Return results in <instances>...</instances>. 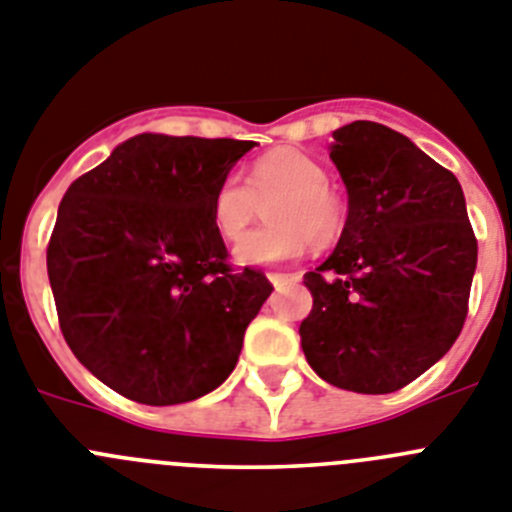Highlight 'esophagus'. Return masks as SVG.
<instances>
[{"mask_svg":"<svg viewBox=\"0 0 512 512\" xmlns=\"http://www.w3.org/2000/svg\"><path fill=\"white\" fill-rule=\"evenodd\" d=\"M267 280H270V283H273V288H285V285H293V283H298V275H283V273H267Z\"/></svg>","mask_w":512,"mask_h":512,"instance_id":"1","label":"esophagus"}]
</instances>
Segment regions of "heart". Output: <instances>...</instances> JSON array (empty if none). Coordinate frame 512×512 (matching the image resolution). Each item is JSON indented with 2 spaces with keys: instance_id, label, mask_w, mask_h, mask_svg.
I'll use <instances>...</instances> for the list:
<instances>
[{
  "instance_id": "b5f03b06",
  "label": "heart",
  "mask_w": 512,
  "mask_h": 512,
  "mask_svg": "<svg viewBox=\"0 0 512 512\" xmlns=\"http://www.w3.org/2000/svg\"><path fill=\"white\" fill-rule=\"evenodd\" d=\"M275 195L279 199L274 198ZM273 227L247 234L234 247L239 265H275L301 257L308 245L326 247L342 237L347 209L329 188L326 168L301 150L280 147L255 160L247 186L239 178H224L211 199V224L216 234L234 242L247 232L262 204Z\"/></svg>"
}]
</instances>
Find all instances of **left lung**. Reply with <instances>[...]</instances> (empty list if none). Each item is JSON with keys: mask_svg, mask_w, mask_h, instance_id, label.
I'll list each match as a JSON object with an SVG mask.
<instances>
[{"mask_svg": "<svg viewBox=\"0 0 512 512\" xmlns=\"http://www.w3.org/2000/svg\"><path fill=\"white\" fill-rule=\"evenodd\" d=\"M329 158L347 188L334 252L303 275L301 347L342 390L395 393L436 365L467 319L477 239L454 173L385 124H344Z\"/></svg>", "mask_w": 512, "mask_h": 512, "instance_id": "8db88e82", "label": "left lung"}]
</instances>
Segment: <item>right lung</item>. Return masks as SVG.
Returning <instances> with one entry per match:
<instances>
[{
    "mask_svg": "<svg viewBox=\"0 0 512 512\" xmlns=\"http://www.w3.org/2000/svg\"><path fill=\"white\" fill-rule=\"evenodd\" d=\"M252 147L142 132L63 196L48 245L61 331L124 398L188 403L232 375L273 285L232 273L211 199Z\"/></svg>",
    "mask_w": 512,
    "mask_h": 512,
    "instance_id": "1",
    "label": "right lung"
}]
</instances>
